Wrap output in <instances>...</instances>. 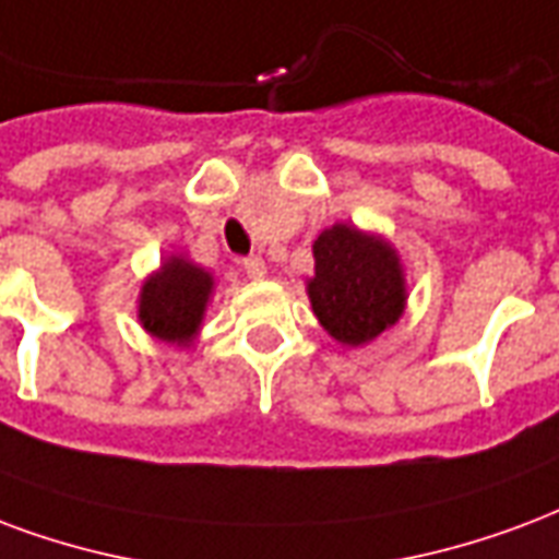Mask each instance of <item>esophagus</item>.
<instances>
[{"instance_id":"esophagus-1","label":"esophagus","mask_w":559,"mask_h":559,"mask_svg":"<svg viewBox=\"0 0 559 559\" xmlns=\"http://www.w3.org/2000/svg\"><path fill=\"white\" fill-rule=\"evenodd\" d=\"M242 272H246L251 281L266 278V260L258 258V254H251V258L242 260Z\"/></svg>"}]
</instances>
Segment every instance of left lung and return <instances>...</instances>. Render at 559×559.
I'll return each mask as SVG.
<instances>
[{
  "label": "left lung",
  "mask_w": 559,
  "mask_h": 559,
  "mask_svg": "<svg viewBox=\"0 0 559 559\" xmlns=\"http://www.w3.org/2000/svg\"><path fill=\"white\" fill-rule=\"evenodd\" d=\"M313 317L343 346H367L400 322L408 301L406 269L382 234L334 222L313 239L308 278Z\"/></svg>",
  "instance_id": "left-lung-1"
}]
</instances>
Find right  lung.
I'll return each instance as SVG.
<instances>
[{
	"label": "right lung",
	"mask_w": 559,
	"mask_h": 559,
	"mask_svg": "<svg viewBox=\"0 0 559 559\" xmlns=\"http://www.w3.org/2000/svg\"><path fill=\"white\" fill-rule=\"evenodd\" d=\"M216 293L213 272L186 254H168L159 269L142 281L139 322L151 337L175 346H189L201 334L206 305Z\"/></svg>",
	"instance_id": "1"
}]
</instances>
